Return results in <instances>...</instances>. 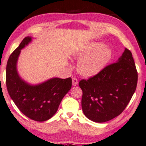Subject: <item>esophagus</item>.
I'll return each mask as SVG.
<instances>
[{
  "instance_id": "esophagus-1",
  "label": "esophagus",
  "mask_w": 146,
  "mask_h": 146,
  "mask_svg": "<svg viewBox=\"0 0 146 146\" xmlns=\"http://www.w3.org/2000/svg\"><path fill=\"white\" fill-rule=\"evenodd\" d=\"M78 80L76 78H72V84L73 86H75L78 84Z\"/></svg>"
}]
</instances>
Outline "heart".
Masks as SVG:
<instances>
[{"label":"heart","mask_w":146,"mask_h":146,"mask_svg":"<svg viewBox=\"0 0 146 146\" xmlns=\"http://www.w3.org/2000/svg\"><path fill=\"white\" fill-rule=\"evenodd\" d=\"M111 49L104 43L91 42L77 53L78 71L83 76H93L102 71L112 58Z\"/></svg>","instance_id":"b5f03b06"}]
</instances>
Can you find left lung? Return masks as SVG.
Masks as SVG:
<instances>
[{
  "label": "left lung",
  "instance_id": "1",
  "mask_svg": "<svg viewBox=\"0 0 146 146\" xmlns=\"http://www.w3.org/2000/svg\"><path fill=\"white\" fill-rule=\"evenodd\" d=\"M138 73L132 53L125 48L117 62L97 75L81 80L84 114L95 122H105L123 112L137 88Z\"/></svg>",
  "mask_w": 146,
  "mask_h": 146
}]
</instances>
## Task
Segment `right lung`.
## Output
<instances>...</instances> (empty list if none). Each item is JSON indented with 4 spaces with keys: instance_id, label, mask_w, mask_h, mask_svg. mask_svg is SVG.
<instances>
[{
    "instance_id": "right-lung-1",
    "label": "right lung",
    "mask_w": 146,
    "mask_h": 146,
    "mask_svg": "<svg viewBox=\"0 0 146 146\" xmlns=\"http://www.w3.org/2000/svg\"><path fill=\"white\" fill-rule=\"evenodd\" d=\"M31 41L24 38L9 56L6 66V83L8 93L19 110L31 119L44 122L57 111L58 106L72 86L71 78H53L35 86L22 80L17 70L21 50Z\"/></svg>"
}]
</instances>
